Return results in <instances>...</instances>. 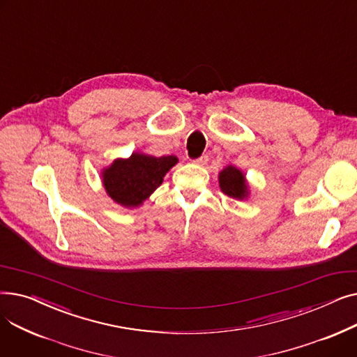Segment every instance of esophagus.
<instances>
[{
	"label": "esophagus",
	"mask_w": 357,
	"mask_h": 357,
	"mask_svg": "<svg viewBox=\"0 0 357 357\" xmlns=\"http://www.w3.org/2000/svg\"><path fill=\"white\" fill-rule=\"evenodd\" d=\"M194 163H195V165H198V166H205V165L208 163V156H207V155H204V156H201V158L195 159V160H194Z\"/></svg>",
	"instance_id": "esophagus-1"
}]
</instances>
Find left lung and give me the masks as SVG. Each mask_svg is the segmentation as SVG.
Returning <instances> with one entry per match:
<instances>
[{
    "instance_id": "left-lung-1",
    "label": "left lung",
    "mask_w": 357,
    "mask_h": 357,
    "mask_svg": "<svg viewBox=\"0 0 357 357\" xmlns=\"http://www.w3.org/2000/svg\"><path fill=\"white\" fill-rule=\"evenodd\" d=\"M220 190L236 199H246L250 195V186L246 179V175L243 174L236 166H226L218 174Z\"/></svg>"
}]
</instances>
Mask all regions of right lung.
<instances>
[{
  "label": "right lung",
  "mask_w": 357,
  "mask_h": 357,
  "mask_svg": "<svg viewBox=\"0 0 357 357\" xmlns=\"http://www.w3.org/2000/svg\"><path fill=\"white\" fill-rule=\"evenodd\" d=\"M178 163L176 156H152L133 152L117 158L101 171L107 195L124 208H137L163 182L165 175Z\"/></svg>",
  "instance_id": "add662e5"
}]
</instances>
